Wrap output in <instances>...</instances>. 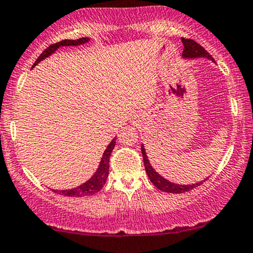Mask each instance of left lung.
Returning <instances> with one entry per match:
<instances>
[{
    "label": "left lung",
    "instance_id": "8db88e82",
    "mask_svg": "<svg viewBox=\"0 0 253 253\" xmlns=\"http://www.w3.org/2000/svg\"><path fill=\"white\" fill-rule=\"evenodd\" d=\"M181 42H183L184 45V50H183V57L184 58H208L211 59V62H215L214 58L211 57V55H209V52H207L206 49L203 46H201L198 42H196L192 39H185L181 38ZM141 150H142V157H143V163H144V169H146L147 174H148V178L150 181L153 183V185H155L159 190L164 192H169V194H181V192H186L189 190H192L195 188H197L198 185L206 181L207 179H204L202 181H198V183L195 184H190V185H181V184H175L172 183V181L167 180L166 178H164L163 175H160L159 173L155 171L154 169L150 165L148 157H147L146 149H144L143 144L141 146Z\"/></svg>",
    "mask_w": 253,
    "mask_h": 253
}]
</instances>
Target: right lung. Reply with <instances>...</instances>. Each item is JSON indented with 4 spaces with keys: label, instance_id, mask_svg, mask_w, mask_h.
Masks as SVG:
<instances>
[{
    "label": "right lung",
    "instance_id": "obj_1",
    "mask_svg": "<svg viewBox=\"0 0 253 253\" xmlns=\"http://www.w3.org/2000/svg\"><path fill=\"white\" fill-rule=\"evenodd\" d=\"M89 42V38L84 37V38H80L76 39V41H72V39H64V41L56 42V44L50 45L47 49H45L42 51V53L37 58V61L33 64V67L39 63V62L45 59L49 56L52 55L56 50L59 49L61 46H78V45H82L84 42ZM32 67V68H33ZM116 146V137L110 142V144L107 146V148L105 149L103 158H101L100 164H99L98 169H96L94 174L89 178L86 183L81 184L80 186H76L74 189H69V190H52L53 192L58 195H63V196H69V197H84V196H89L95 194V192L100 191L103 189L104 184L106 183L107 175H109V161H110V155H111L113 148Z\"/></svg>",
    "mask_w": 253,
    "mask_h": 253
}]
</instances>
